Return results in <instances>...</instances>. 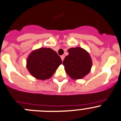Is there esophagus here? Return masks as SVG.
I'll list each match as a JSON object with an SVG mask.
<instances>
[{
	"label": "esophagus",
	"instance_id": "obj_1",
	"mask_svg": "<svg viewBox=\"0 0 121 121\" xmlns=\"http://www.w3.org/2000/svg\"><path fill=\"white\" fill-rule=\"evenodd\" d=\"M60 57H61V59H62V60H64V58H65V56H64V55H62L61 56H60Z\"/></svg>",
	"mask_w": 121,
	"mask_h": 121
}]
</instances>
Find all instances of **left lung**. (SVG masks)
<instances>
[{"label": "left lung", "instance_id": "8db88e82", "mask_svg": "<svg viewBox=\"0 0 121 121\" xmlns=\"http://www.w3.org/2000/svg\"><path fill=\"white\" fill-rule=\"evenodd\" d=\"M63 61L67 74L73 80L82 79L90 72L92 60L89 53L80 47L70 48Z\"/></svg>", "mask_w": 121, "mask_h": 121}]
</instances>
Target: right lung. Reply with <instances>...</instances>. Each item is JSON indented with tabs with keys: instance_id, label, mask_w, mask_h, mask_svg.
I'll return each instance as SVG.
<instances>
[{
	"instance_id": "1",
	"label": "right lung",
	"mask_w": 121,
	"mask_h": 121,
	"mask_svg": "<svg viewBox=\"0 0 121 121\" xmlns=\"http://www.w3.org/2000/svg\"><path fill=\"white\" fill-rule=\"evenodd\" d=\"M61 64V58L56 52L50 48H40L30 54L27 68L35 78L44 80L51 78Z\"/></svg>"
}]
</instances>
